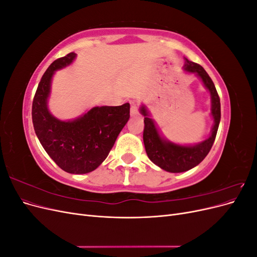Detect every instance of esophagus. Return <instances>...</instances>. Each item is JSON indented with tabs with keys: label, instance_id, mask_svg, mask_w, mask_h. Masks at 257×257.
<instances>
[{
	"label": "esophagus",
	"instance_id": "1",
	"mask_svg": "<svg viewBox=\"0 0 257 257\" xmlns=\"http://www.w3.org/2000/svg\"><path fill=\"white\" fill-rule=\"evenodd\" d=\"M137 113H138V108H137L136 105L133 104L131 106V115L135 116V115H137Z\"/></svg>",
	"mask_w": 257,
	"mask_h": 257
}]
</instances>
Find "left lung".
<instances>
[{"mask_svg":"<svg viewBox=\"0 0 257 257\" xmlns=\"http://www.w3.org/2000/svg\"><path fill=\"white\" fill-rule=\"evenodd\" d=\"M184 60L185 63L183 65V71L195 74L209 92L210 98H211L210 114L213 119V125L210 131L209 137L203 142L193 145L176 144L168 141L161 134L157 124L151 118L149 110L147 109V106L143 104L139 107V111L145 116L144 144L148 158L155 165L168 173H183L197 166L207 157V154L211 149L221 120L220 97L217 95L213 81L203 66L194 63L188 59Z\"/></svg>","mask_w":257,"mask_h":257,"instance_id":"1","label":"left lung"}]
</instances>
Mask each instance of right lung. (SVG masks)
Instances as JSON below:
<instances>
[{
	"mask_svg": "<svg viewBox=\"0 0 257 257\" xmlns=\"http://www.w3.org/2000/svg\"><path fill=\"white\" fill-rule=\"evenodd\" d=\"M76 57L68 53L45 72L33 99L32 120L38 141L54 163L66 173L80 175L93 172L108 157L130 119V104L96 106L72 120L56 118L48 107L52 78Z\"/></svg>",
	"mask_w": 257,
	"mask_h": 257,
	"instance_id": "obj_1",
	"label": "right lung"
}]
</instances>
